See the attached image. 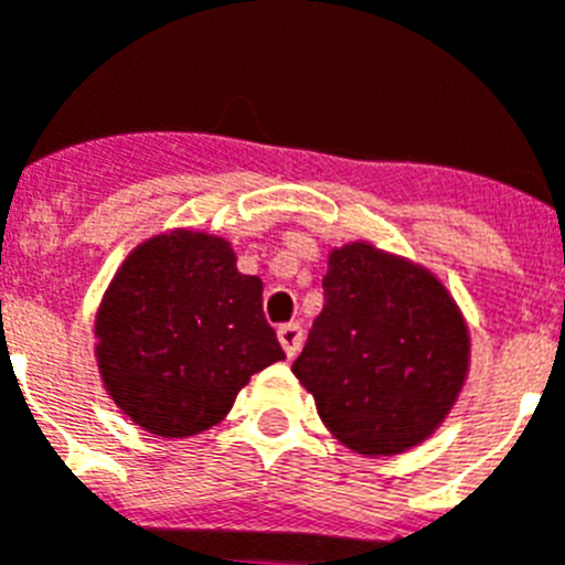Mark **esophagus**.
Here are the masks:
<instances>
[{
    "label": "esophagus",
    "mask_w": 565,
    "mask_h": 565,
    "mask_svg": "<svg viewBox=\"0 0 565 565\" xmlns=\"http://www.w3.org/2000/svg\"><path fill=\"white\" fill-rule=\"evenodd\" d=\"M279 347H282V352H286L288 358H294L297 352H300V343H302V329L297 323H286L279 326Z\"/></svg>",
    "instance_id": "34e87169"
}]
</instances>
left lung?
<instances>
[{
    "instance_id": "1",
    "label": "left lung",
    "mask_w": 565,
    "mask_h": 565,
    "mask_svg": "<svg viewBox=\"0 0 565 565\" xmlns=\"http://www.w3.org/2000/svg\"><path fill=\"white\" fill-rule=\"evenodd\" d=\"M326 302L291 372L334 439L407 454L447 422L470 372V329L430 268L355 239L329 250Z\"/></svg>"
}]
</instances>
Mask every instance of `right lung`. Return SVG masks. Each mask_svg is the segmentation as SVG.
<instances>
[{"mask_svg": "<svg viewBox=\"0 0 565 565\" xmlns=\"http://www.w3.org/2000/svg\"><path fill=\"white\" fill-rule=\"evenodd\" d=\"M95 363L115 407L161 439L231 413L254 372L286 361L263 315V279L225 236L172 227L126 254L95 315Z\"/></svg>", "mask_w": 565, "mask_h": 565, "instance_id": "1", "label": "right lung"}]
</instances>
